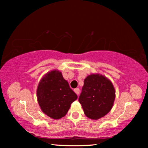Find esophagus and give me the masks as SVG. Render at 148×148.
I'll use <instances>...</instances> for the list:
<instances>
[{"mask_svg":"<svg viewBox=\"0 0 148 148\" xmlns=\"http://www.w3.org/2000/svg\"><path fill=\"white\" fill-rule=\"evenodd\" d=\"M74 91L76 92V95H77V96H78L79 94V89L78 88H76V89H74Z\"/></svg>","mask_w":148,"mask_h":148,"instance_id":"1","label":"esophagus"}]
</instances>
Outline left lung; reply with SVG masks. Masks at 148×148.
I'll list each match as a JSON object with an SVG mask.
<instances>
[{
    "label": "left lung",
    "mask_w": 148,
    "mask_h": 148,
    "mask_svg": "<svg viewBox=\"0 0 148 148\" xmlns=\"http://www.w3.org/2000/svg\"><path fill=\"white\" fill-rule=\"evenodd\" d=\"M115 100L112 82L99 74H91L84 79L78 101L86 116L92 119L104 117L111 110Z\"/></svg>",
    "instance_id": "8db88e82"
}]
</instances>
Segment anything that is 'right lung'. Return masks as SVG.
<instances>
[{"label": "right lung", "instance_id": "obj_1", "mask_svg": "<svg viewBox=\"0 0 148 148\" xmlns=\"http://www.w3.org/2000/svg\"><path fill=\"white\" fill-rule=\"evenodd\" d=\"M37 98L42 112L51 118L58 119L66 114L77 96L61 72L53 71L45 75L40 82Z\"/></svg>", "mask_w": 148, "mask_h": 148}]
</instances>
